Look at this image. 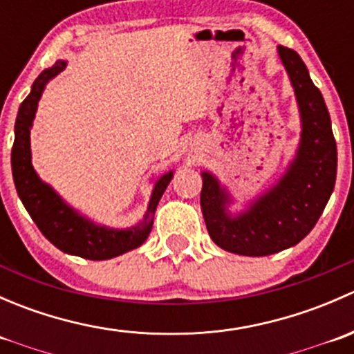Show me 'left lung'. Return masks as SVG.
I'll use <instances>...</instances> for the list:
<instances>
[{"instance_id":"obj_1","label":"left lung","mask_w":354,"mask_h":354,"mask_svg":"<svg viewBox=\"0 0 354 354\" xmlns=\"http://www.w3.org/2000/svg\"><path fill=\"white\" fill-rule=\"evenodd\" d=\"M277 53L301 118V138L286 173L234 216L227 210L233 200L226 188L212 173H202L200 207L207 231L217 246L238 255H272L299 243L322 216L335 185L337 147L322 94L298 53L284 46Z\"/></svg>"}]
</instances>
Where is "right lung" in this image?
Returning <instances> with one entry per match:
<instances>
[{
  "label": "right lung",
  "mask_w": 354,
  "mask_h": 354,
  "mask_svg": "<svg viewBox=\"0 0 354 354\" xmlns=\"http://www.w3.org/2000/svg\"><path fill=\"white\" fill-rule=\"evenodd\" d=\"M65 66L66 62L59 59L51 68L42 71L32 84L30 94L20 104L12 149L13 181L17 194L30 214L32 221L56 248L68 255H77L87 260H108L138 248L147 240L154 224L156 207L173 178V171L164 173L156 181L144 219L127 230H113L92 223L88 217L82 216L73 207L68 205L48 183H44L32 166L30 128L46 85L51 78L62 73Z\"/></svg>",
  "instance_id": "1"
}]
</instances>
